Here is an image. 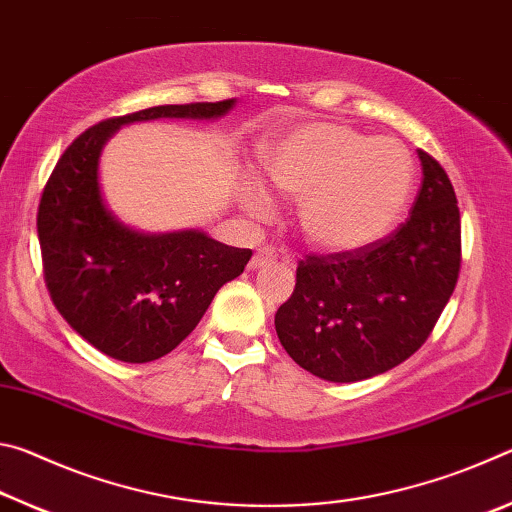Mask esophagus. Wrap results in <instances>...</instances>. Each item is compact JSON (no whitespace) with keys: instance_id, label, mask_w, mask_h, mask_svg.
Wrapping results in <instances>:
<instances>
[{"instance_id":"esophagus-1","label":"esophagus","mask_w":512,"mask_h":512,"mask_svg":"<svg viewBox=\"0 0 512 512\" xmlns=\"http://www.w3.org/2000/svg\"><path fill=\"white\" fill-rule=\"evenodd\" d=\"M275 262V253L271 248H259L257 253L250 257V262H248V268L250 271H257V268H264V266H268V264H273Z\"/></svg>"}]
</instances>
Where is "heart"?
<instances>
[{
  "mask_svg": "<svg viewBox=\"0 0 512 512\" xmlns=\"http://www.w3.org/2000/svg\"><path fill=\"white\" fill-rule=\"evenodd\" d=\"M264 178L277 194L298 201V228L323 253L372 246L400 219L413 187V162L388 137H368L336 121H311L266 151ZM244 207L255 221L273 214L257 183L244 187Z\"/></svg>",
  "mask_w": 512,
  "mask_h": 512,
  "instance_id": "b5f03b06",
  "label": "heart"
}]
</instances>
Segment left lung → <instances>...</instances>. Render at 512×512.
Returning <instances> with one entry per match:
<instances>
[{"label": "left lung", "instance_id": "1", "mask_svg": "<svg viewBox=\"0 0 512 512\" xmlns=\"http://www.w3.org/2000/svg\"><path fill=\"white\" fill-rule=\"evenodd\" d=\"M422 187L393 235L354 253L298 264L296 289L277 309L289 357L325 381L370 379L427 341L461 271V214L445 169L418 151Z\"/></svg>", "mask_w": 512, "mask_h": 512}]
</instances>
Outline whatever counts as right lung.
I'll return each instance as SVG.
<instances>
[{"label":"right lung","instance_id":"add662e5","mask_svg":"<svg viewBox=\"0 0 512 512\" xmlns=\"http://www.w3.org/2000/svg\"><path fill=\"white\" fill-rule=\"evenodd\" d=\"M237 99L155 106L88 128L60 155L42 192L38 239L49 296L69 327L99 352L146 363L185 341L216 291L235 280L253 250L203 230L142 232L110 210L99 162L121 126L151 119H219Z\"/></svg>","mask_w":512,"mask_h":512}]
</instances>
